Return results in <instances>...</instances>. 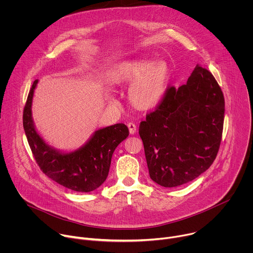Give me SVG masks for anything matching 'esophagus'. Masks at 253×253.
<instances>
[{"mask_svg":"<svg viewBox=\"0 0 253 253\" xmlns=\"http://www.w3.org/2000/svg\"><path fill=\"white\" fill-rule=\"evenodd\" d=\"M127 126H128V129H129V132H130L131 135H133V134L136 133L137 127H136V125H135L134 123H128Z\"/></svg>","mask_w":253,"mask_h":253,"instance_id":"obj_1","label":"esophagus"}]
</instances>
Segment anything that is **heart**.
Returning a JSON list of instances; mask_svg holds the SVG:
<instances>
[{
    "instance_id": "1",
    "label": "heart",
    "mask_w": 253,
    "mask_h": 253,
    "mask_svg": "<svg viewBox=\"0 0 253 253\" xmlns=\"http://www.w3.org/2000/svg\"><path fill=\"white\" fill-rule=\"evenodd\" d=\"M170 68L164 61L135 58L115 65L109 73L113 86H129L128 100L139 111H150L162 101L170 82Z\"/></svg>"
}]
</instances>
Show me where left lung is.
Instances as JSON below:
<instances>
[{
    "label": "left lung",
    "mask_w": 253,
    "mask_h": 253,
    "mask_svg": "<svg viewBox=\"0 0 253 253\" xmlns=\"http://www.w3.org/2000/svg\"><path fill=\"white\" fill-rule=\"evenodd\" d=\"M224 97L213 75L196 66L187 83L170 87L139 126L150 178L163 187L192 181L217 155Z\"/></svg>",
    "instance_id": "8db88e82"
}]
</instances>
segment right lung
<instances>
[{"instance_id":"right-lung-1","label":"right lung","mask_w":253,"mask_h":253,"mask_svg":"<svg viewBox=\"0 0 253 253\" xmlns=\"http://www.w3.org/2000/svg\"><path fill=\"white\" fill-rule=\"evenodd\" d=\"M39 80H35L24 109L23 125L33 155L41 170L53 181L76 192L99 188L109 173L112 155L129 135L125 124L119 123L96 130L87 142L74 151H62L43 139L36 129L32 103Z\"/></svg>"}]
</instances>
